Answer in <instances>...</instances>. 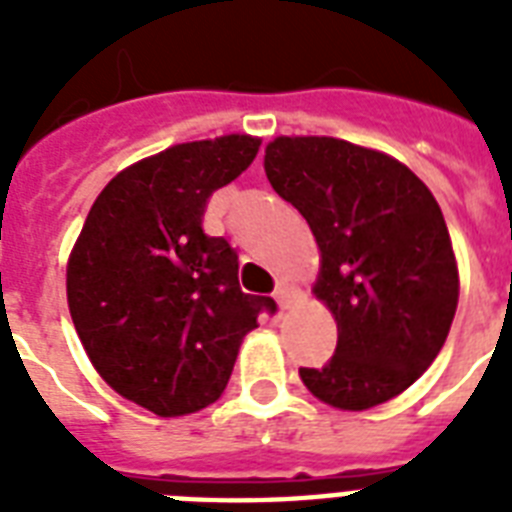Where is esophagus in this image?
<instances>
[{"label": "esophagus", "mask_w": 512, "mask_h": 512, "mask_svg": "<svg viewBox=\"0 0 512 512\" xmlns=\"http://www.w3.org/2000/svg\"><path fill=\"white\" fill-rule=\"evenodd\" d=\"M273 297H276V303H279L281 311H287L289 305H292V300H295V289L281 281L279 287H276V292H273Z\"/></svg>", "instance_id": "1"}]
</instances>
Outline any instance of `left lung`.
Masks as SVG:
<instances>
[{
	"instance_id": "left-lung-1",
	"label": "left lung",
	"mask_w": 512,
	"mask_h": 512,
	"mask_svg": "<svg viewBox=\"0 0 512 512\" xmlns=\"http://www.w3.org/2000/svg\"><path fill=\"white\" fill-rule=\"evenodd\" d=\"M265 175L311 225L313 292L337 321L335 356L300 369L305 388L348 412L398 396L444 348L460 297L438 201L401 162L337 138H276Z\"/></svg>"
}]
</instances>
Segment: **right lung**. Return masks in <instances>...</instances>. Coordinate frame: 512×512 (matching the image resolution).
<instances>
[{
    "instance_id": "1",
    "label": "right lung",
    "mask_w": 512,
    "mask_h": 512,
    "mask_svg": "<svg viewBox=\"0 0 512 512\" xmlns=\"http://www.w3.org/2000/svg\"><path fill=\"white\" fill-rule=\"evenodd\" d=\"M260 140L180 143L100 191L68 260V311L100 377L159 417L212 404L271 297L239 287V255L201 228L209 196L247 170Z\"/></svg>"
}]
</instances>
